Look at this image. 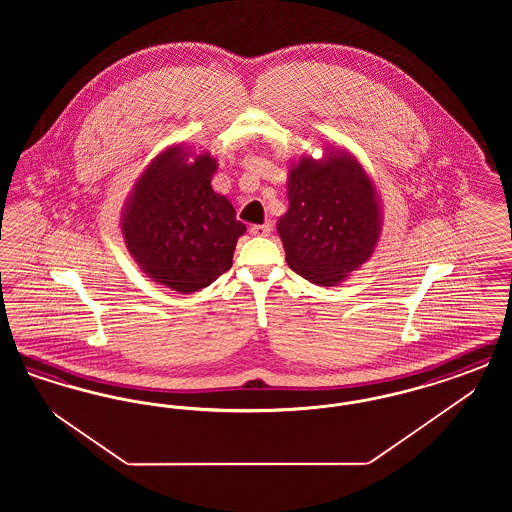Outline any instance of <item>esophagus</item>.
<instances>
[{"instance_id":"obj_1","label":"esophagus","mask_w":512,"mask_h":512,"mask_svg":"<svg viewBox=\"0 0 512 512\" xmlns=\"http://www.w3.org/2000/svg\"><path fill=\"white\" fill-rule=\"evenodd\" d=\"M270 230H272V224H270V222H265V224H253V226L249 228V232H251L253 236H268Z\"/></svg>"}]
</instances>
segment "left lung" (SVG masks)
Masks as SVG:
<instances>
[{
	"label": "left lung",
	"instance_id": "8db88e82",
	"mask_svg": "<svg viewBox=\"0 0 512 512\" xmlns=\"http://www.w3.org/2000/svg\"><path fill=\"white\" fill-rule=\"evenodd\" d=\"M382 197L345 147L303 153L288 167V211L276 230L292 270L317 286H338L372 257L382 234Z\"/></svg>",
	"mask_w": 512,
	"mask_h": 512
}]
</instances>
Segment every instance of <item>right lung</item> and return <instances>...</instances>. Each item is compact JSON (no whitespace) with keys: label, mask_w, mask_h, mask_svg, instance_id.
Instances as JSON below:
<instances>
[{"label":"right lung","mask_w":512,"mask_h":512,"mask_svg":"<svg viewBox=\"0 0 512 512\" xmlns=\"http://www.w3.org/2000/svg\"><path fill=\"white\" fill-rule=\"evenodd\" d=\"M209 151L172 144L157 153L124 201L121 232L136 265L172 292L192 293L232 267L245 224L211 186Z\"/></svg>","instance_id":"obj_1"}]
</instances>
